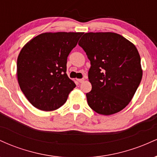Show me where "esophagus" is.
Returning <instances> with one entry per match:
<instances>
[{"label":"esophagus","instance_id":"1","mask_svg":"<svg viewBox=\"0 0 157 157\" xmlns=\"http://www.w3.org/2000/svg\"><path fill=\"white\" fill-rule=\"evenodd\" d=\"M77 80L79 82H83V81H84V78H82V79H77Z\"/></svg>","mask_w":157,"mask_h":157}]
</instances>
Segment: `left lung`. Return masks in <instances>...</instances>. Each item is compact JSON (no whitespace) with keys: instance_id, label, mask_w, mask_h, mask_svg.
<instances>
[{"instance_id":"obj_1","label":"left lung","mask_w":157,"mask_h":157,"mask_svg":"<svg viewBox=\"0 0 157 157\" xmlns=\"http://www.w3.org/2000/svg\"><path fill=\"white\" fill-rule=\"evenodd\" d=\"M91 61L86 94L89 107L102 115L116 113L129 104L142 77L137 48L114 32H88L78 43Z\"/></svg>"}]
</instances>
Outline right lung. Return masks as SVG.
I'll list each match as a JSON object with an SVG mask.
<instances>
[{
    "instance_id": "add662e5",
    "label": "right lung",
    "mask_w": 157,
    "mask_h": 157,
    "mask_svg": "<svg viewBox=\"0 0 157 157\" xmlns=\"http://www.w3.org/2000/svg\"><path fill=\"white\" fill-rule=\"evenodd\" d=\"M82 32H46L30 40L20 52L17 77L34 107L50 111L62 106L76 85L66 74L67 57Z\"/></svg>"
}]
</instances>
